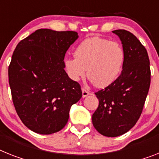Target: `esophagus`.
<instances>
[{"instance_id": "obj_1", "label": "esophagus", "mask_w": 159, "mask_h": 159, "mask_svg": "<svg viewBox=\"0 0 159 159\" xmlns=\"http://www.w3.org/2000/svg\"><path fill=\"white\" fill-rule=\"evenodd\" d=\"M82 97H83V98H86V96H88L89 94H90V92L88 91V90H86L85 88H82Z\"/></svg>"}]
</instances>
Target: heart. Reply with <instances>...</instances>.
I'll return each mask as SVG.
<instances>
[{
    "label": "heart",
    "mask_w": 159,
    "mask_h": 159,
    "mask_svg": "<svg viewBox=\"0 0 159 159\" xmlns=\"http://www.w3.org/2000/svg\"><path fill=\"white\" fill-rule=\"evenodd\" d=\"M125 60V52L119 43L99 37L85 39L75 50V57H68L64 65L69 77L78 81L87 73L97 87H106L119 77Z\"/></svg>",
    "instance_id": "obj_1"
}]
</instances>
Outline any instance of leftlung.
Listing matches in <instances>:
<instances>
[{
  "label": "left lung",
  "instance_id": "obj_1",
  "mask_svg": "<svg viewBox=\"0 0 159 159\" xmlns=\"http://www.w3.org/2000/svg\"><path fill=\"white\" fill-rule=\"evenodd\" d=\"M112 32L119 36L125 52L122 71L114 82L96 92L99 103L92 116L96 130L110 137L123 135L136 125L150 85V60L145 47L128 30Z\"/></svg>",
  "mask_w": 159,
  "mask_h": 159
}]
</instances>
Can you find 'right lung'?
Masks as SVG:
<instances>
[{"instance_id": "obj_1", "label": "right lung", "mask_w": 159, "mask_h": 159, "mask_svg": "<svg viewBox=\"0 0 159 159\" xmlns=\"http://www.w3.org/2000/svg\"><path fill=\"white\" fill-rule=\"evenodd\" d=\"M78 38L75 31L39 29L20 41L9 66L15 110L31 131L48 135L67 124L72 105L82 98L79 83L65 70V53Z\"/></svg>"}]
</instances>
